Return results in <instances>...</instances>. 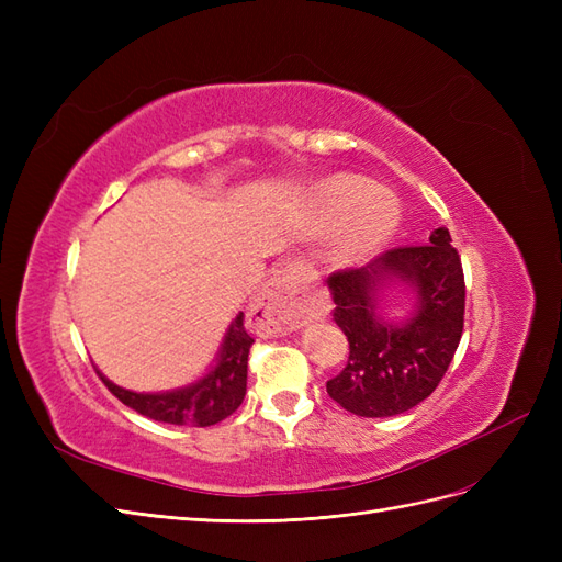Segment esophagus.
<instances>
[{"label":"esophagus","instance_id":"obj_1","mask_svg":"<svg viewBox=\"0 0 562 562\" xmlns=\"http://www.w3.org/2000/svg\"><path fill=\"white\" fill-rule=\"evenodd\" d=\"M310 281L312 277L300 265L285 267L271 277L248 307V316L255 321V326L269 335L295 330L307 318L304 288Z\"/></svg>","mask_w":562,"mask_h":562}]
</instances>
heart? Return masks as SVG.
I'll list each match as a JSON object with an SVG mask.
<instances>
[{
	"label": "heart",
	"mask_w": 562,
	"mask_h": 562,
	"mask_svg": "<svg viewBox=\"0 0 562 562\" xmlns=\"http://www.w3.org/2000/svg\"><path fill=\"white\" fill-rule=\"evenodd\" d=\"M307 213L314 232L335 229L328 260L337 269H356L378 258L401 223L396 196L351 173H337L314 184Z\"/></svg>",
	"instance_id": "obj_1"
}]
</instances>
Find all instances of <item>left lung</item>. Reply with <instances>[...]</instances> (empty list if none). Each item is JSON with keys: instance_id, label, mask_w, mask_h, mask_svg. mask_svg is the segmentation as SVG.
<instances>
[{"instance_id": "1", "label": "left lung", "mask_w": 562, "mask_h": 562, "mask_svg": "<svg viewBox=\"0 0 562 562\" xmlns=\"http://www.w3.org/2000/svg\"><path fill=\"white\" fill-rule=\"evenodd\" d=\"M450 232L438 227L429 246L394 248L368 267L330 277L333 318L349 339V361L328 394L359 417H394L434 394L464 328V274ZM391 292L408 312L391 319Z\"/></svg>"}]
</instances>
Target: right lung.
Returning a JSON list of instances; mask_svg holds the SVG:
<instances>
[{
	"mask_svg": "<svg viewBox=\"0 0 562 562\" xmlns=\"http://www.w3.org/2000/svg\"><path fill=\"white\" fill-rule=\"evenodd\" d=\"M250 345L252 337L244 328V312H239L232 318L211 368L190 384L166 391H131L108 380L100 370L98 375L119 401L149 419L180 424V427L182 424L211 427L244 403Z\"/></svg>",
	"mask_w": 562,
	"mask_h": 562,
	"instance_id": "right-lung-1",
	"label": "right lung"
}]
</instances>
